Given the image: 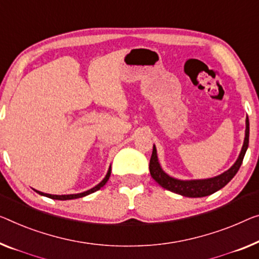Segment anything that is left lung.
I'll list each match as a JSON object with an SVG mask.
<instances>
[{"instance_id":"obj_1","label":"left lung","mask_w":259,"mask_h":259,"mask_svg":"<svg viewBox=\"0 0 259 259\" xmlns=\"http://www.w3.org/2000/svg\"><path fill=\"white\" fill-rule=\"evenodd\" d=\"M249 146V118L246 116L245 119V137L244 143H243L242 150L240 156H238L237 160L231 166L228 171L223 172L222 175L214 178L208 179H198V180H179L176 178L169 177L167 173H165L161 168L159 161H158L157 157V150L156 146L153 145L151 159H150V173H151L152 178L160 185L161 187L166 188V190L171 191L177 194H180L183 196H187V198H202V196H207L213 194V193L221 190L225 187L229 181L234 178L238 169H240L243 158L246 152V149Z\"/></svg>"}]
</instances>
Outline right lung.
Masks as SVG:
<instances>
[{
	"mask_svg": "<svg viewBox=\"0 0 259 259\" xmlns=\"http://www.w3.org/2000/svg\"><path fill=\"white\" fill-rule=\"evenodd\" d=\"M110 172H111V169H110V167H109V169H108L107 175H106V177H105V179H103V180L101 181V183L96 185L95 187L91 188V190H88V191H86V192H82V193H78V194H67V195H52V194H48V193L39 192V191H37V192L39 193L40 195L48 196V198H50V199H55V200H72V199H78V198H82V196H86V195H88V194H91V193H94V192H96V191H99L100 188L105 186L106 183H107V181H108V179H109V177H110Z\"/></svg>",
	"mask_w": 259,
	"mask_h": 259,
	"instance_id": "add662e5",
	"label": "right lung"
}]
</instances>
